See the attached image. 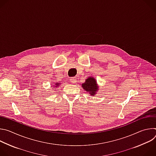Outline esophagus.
<instances>
[{
	"mask_svg": "<svg viewBox=\"0 0 156 156\" xmlns=\"http://www.w3.org/2000/svg\"><path fill=\"white\" fill-rule=\"evenodd\" d=\"M76 77H75V78H70V81L72 83H76Z\"/></svg>",
	"mask_w": 156,
	"mask_h": 156,
	"instance_id": "34e87169",
	"label": "esophagus"
}]
</instances>
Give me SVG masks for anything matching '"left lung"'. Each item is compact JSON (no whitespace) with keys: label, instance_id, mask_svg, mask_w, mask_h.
I'll return each instance as SVG.
<instances>
[{"label":"left lung","instance_id":"1","mask_svg":"<svg viewBox=\"0 0 156 156\" xmlns=\"http://www.w3.org/2000/svg\"><path fill=\"white\" fill-rule=\"evenodd\" d=\"M81 87L91 96H94L99 90V86L96 80L92 76L88 77L85 80V82L81 84Z\"/></svg>","mask_w":156,"mask_h":156}]
</instances>
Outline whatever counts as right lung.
I'll list each match as a JSON object with an SVG mask.
<instances>
[{"instance_id": "right-lung-1", "label": "right lung", "mask_w": 156, "mask_h": 156, "mask_svg": "<svg viewBox=\"0 0 156 156\" xmlns=\"http://www.w3.org/2000/svg\"><path fill=\"white\" fill-rule=\"evenodd\" d=\"M60 83H55V85H54V89L55 90V88H57V87H58V86H60Z\"/></svg>"}]
</instances>
